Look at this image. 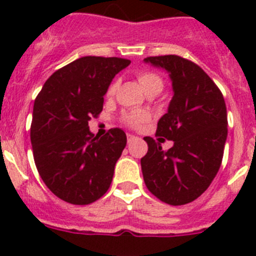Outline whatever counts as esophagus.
<instances>
[{"label":"esophagus","mask_w":256,"mask_h":256,"mask_svg":"<svg viewBox=\"0 0 256 256\" xmlns=\"http://www.w3.org/2000/svg\"><path fill=\"white\" fill-rule=\"evenodd\" d=\"M137 138L134 134H126V140H128V144H130L132 141H134V140Z\"/></svg>","instance_id":"esophagus-1"}]
</instances>
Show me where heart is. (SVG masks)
Wrapping results in <instances>:
<instances>
[{
    "instance_id": "1",
    "label": "heart",
    "mask_w": 256,
    "mask_h": 256,
    "mask_svg": "<svg viewBox=\"0 0 256 256\" xmlns=\"http://www.w3.org/2000/svg\"><path fill=\"white\" fill-rule=\"evenodd\" d=\"M138 83L146 94L151 91H162V80L158 74L150 73V72H142L138 74ZM116 91V83L110 84L108 90V96H112ZM148 119V115L144 112H130L124 114V122L130 126H136Z\"/></svg>"
}]
</instances>
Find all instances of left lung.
I'll return each instance as SVG.
<instances>
[{"mask_svg": "<svg viewBox=\"0 0 256 256\" xmlns=\"http://www.w3.org/2000/svg\"><path fill=\"white\" fill-rule=\"evenodd\" d=\"M144 62L169 73L173 97L158 123L156 137H144L141 159L148 191L169 205H184L206 191L220 168L227 140V108L216 83L195 62L177 55L151 56ZM174 141L162 150L164 138Z\"/></svg>", "mask_w": 256, "mask_h": 256, "instance_id": "left-lung-1", "label": "left lung"}]
</instances>
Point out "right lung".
<instances>
[{"label": "right lung", "instance_id": "right-lung-1", "mask_svg": "<svg viewBox=\"0 0 256 256\" xmlns=\"http://www.w3.org/2000/svg\"><path fill=\"white\" fill-rule=\"evenodd\" d=\"M130 64L120 58H76L56 70L36 98L30 126L36 166L50 191L69 204H91L112 184L126 136L112 128L98 138L88 122L102 112L108 86Z\"/></svg>", "mask_w": 256, "mask_h": 256}]
</instances>
